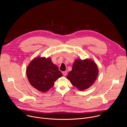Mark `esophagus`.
Returning <instances> with one entry per match:
<instances>
[{
  "label": "esophagus",
  "instance_id": "obj_1",
  "mask_svg": "<svg viewBox=\"0 0 127 127\" xmlns=\"http://www.w3.org/2000/svg\"><path fill=\"white\" fill-rule=\"evenodd\" d=\"M62 73H63V76H66V75H67V71H63V72H62Z\"/></svg>",
  "mask_w": 127,
  "mask_h": 127
}]
</instances>
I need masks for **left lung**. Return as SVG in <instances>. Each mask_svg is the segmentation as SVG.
Masks as SVG:
<instances>
[{"instance_id": "8db88e82", "label": "left lung", "mask_w": 127, "mask_h": 127, "mask_svg": "<svg viewBox=\"0 0 127 127\" xmlns=\"http://www.w3.org/2000/svg\"><path fill=\"white\" fill-rule=\"evenodd\" d=\"M98 74L97 65L92 59H76L67 78L72 85L83 91L93 85Z\"/></svg>"}]
</instances>
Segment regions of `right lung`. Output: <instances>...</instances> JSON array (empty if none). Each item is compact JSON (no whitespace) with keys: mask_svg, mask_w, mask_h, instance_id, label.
<instances>
[{"mask_svg":"<svg viewBox=\"0 0 127 127\" xmlns=\"http://www.w3.org/2000/svg\"><path fill=\"white\" fill-rule=\"evenodd\" d=\"M26 74L31 85L42 93L48 92L53 86L54 82L63 75L50 58L40 56L31 61Z\"/></svg>","mask_w":127,"mask_h":127,"instance_id":"right-lung-1","label":"right lung"}]
</instances>
